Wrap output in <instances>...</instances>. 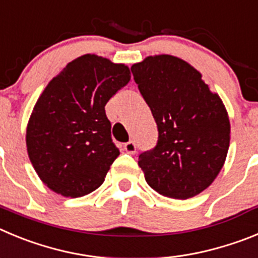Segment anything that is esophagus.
<instances>
[{
    "label": "esophagus",
    "instance_id": "obj_1",
    "mask_svg": "<svg viewBox=\"0 0 258 258\" xmlns=\"http://www.w3.org/2000/svg\"><path fill=\"white\" fill-rule=\"evenodd\" d=\"M123 148L128 154H135V153H136V144H135L134 141H128V143H126L123 145Z\"/></svg>",
    "mask_w": 258,
    "mask_h": 258
}]
</instances>
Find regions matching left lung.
Here are the masks:
<instances>
[{"mask_svg":"<svg viewBox=\"0 0 258 258\" xmlns=\"http://www.w3.org/2000/svg\"><path fill=\"white\" fill-rule=\"evenodd\" d=\"M131 71L158 127L157 145L139 155L146 182L169 198L198 196L217 177L229 150L224 103L194 67L172 55L148 56Z\"/></svg>","mask_w":258,"mask_h":258,"instance_id":"1","label":"left lung"}]
</instances>
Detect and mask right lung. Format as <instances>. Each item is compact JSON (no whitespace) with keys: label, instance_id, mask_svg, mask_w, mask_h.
<instances>
[{"label":"right lung","instance_id":"add662e5","mask_svg":"<svg viewBox=\"0 0 258 258\" xmlns=\"http://www.w3.org/2000/svg\"><path fill=\"white\" fill-rule=\"evenodd\" d=\"M131 80L128 67L86 54L54 77L27 126V150L43 184L62 197L90 194L119 155L105 105Z\"/></svg>","mask_w":258,"mask_h":258}]
</instances>
